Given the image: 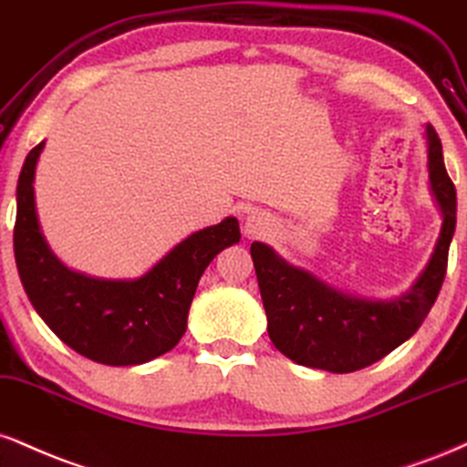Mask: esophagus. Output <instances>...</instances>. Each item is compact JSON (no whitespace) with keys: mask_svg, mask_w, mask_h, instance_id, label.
I'll return each instance as SVG.
<instances>
[{"mask_svg":"<svg viewBox=\"0 0 467 467\" xmlns=\"http://www.w3.org/2000/svg\"><path fill=\"white\" fill-rule=\"evenodd\" d=\"M265 230L267 223L258 215H248V219H245V234L248 237H261V234H265Z\"/></svg>","mask_w":467,"mask_h":467,"instance_id":"obj_1","label":"esophagus"}]
</instances>
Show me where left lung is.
<instances>
[{"label": "left lung", "mask_w": 467, "mask_h": 467, "mask_svg": "<svg viewBox=\"0 0 467 467\" xmlns=\"http://www.w3.org/2000/svg\"><path fill=\"white\" fill-rule=\"evenodd\" d=\"M426 141L431 189L443 223L429 265L402 297L376 302L346 296L305 269L289 265L269 245L252 244L269 339L291 361L335 374L357 372L404 344L429 316L446 276L448 248L457 223V191L432 126H426Z\"/></svg>", "instance_id": "obj_1"}]
</instances>
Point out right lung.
Masks as SVG:
<instances>
[{
    "instance_id": "right-lung-1",
    "label": "right lung",
    "mask_w": 467,
    "mask_h": 467,
    "mask_svg": "<svg viewBox=\"0 0 467 467\" xmlns=\"http://www.w3.org/2000/svg\"><path fill=\"white\" fill-rule=\"evenodd\" d=\"M43 143L30 150L16 182L15 258L32 306L78 355L104 365H139L165 355L187 330L200 276L241 239L239 222L193 233L137 280H99L67 269L38 226L35 171Z\"/></svg>"
}]
</instances>
